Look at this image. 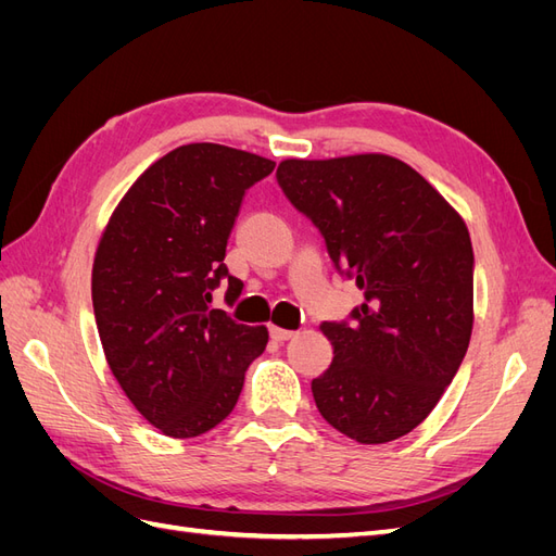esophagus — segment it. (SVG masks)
Listing matches in <instances>:
<instances>
[{
    "instance_id": "esophagus-1",
    "label": "esophagus",
    "mask_w": 556,
    "mask_h": 556,
    "mask_svg": "<svg viewBox=\"0 0 556 556\" xmlns=\"http://www.w3.org/2000/svg\"><path fill=\"white\" fill-rule=\"evenodd\" d=\"M296 331H292V329H282V327H271V339L274 341H290L292 336H294Z\"/></svg>"
}]
</instances>
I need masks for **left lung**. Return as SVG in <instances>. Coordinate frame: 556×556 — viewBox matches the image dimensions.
Returning <instances> with one entry per match:
<instances>
[{
  "label": "left lung",
  "mask_w": 556,
  "mask_h": 556,
  "mask_svg": "<svg viewBox=\"0 0 556 556\" xmlns=\"http://www.w3.org/2000/svg\"><path fill=\"white\" fill-rule=\"evenodd\" d=\"M276 178L364 304L319 329L333 362L311 390L348 439L410 433L459 371L473 329V245L459 213L390 155L285 160Z\"/></svg>",
  "instance_id": "left-lung-1"
}]
</instances>
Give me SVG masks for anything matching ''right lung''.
Listing matches in <instances>:
<instances>
[{
    "label": "right lung",
    "instance_id": "1",
    "mask_svg": "<svg viewBox=\"0 0 556 556\" xmlns=\"http://www.w3.org/2000/svg\"><path fill=\"white\" fill-rule=\"evenodd\" d=\"M274 166L217 143L180 146L131 185L99 241L92 306L106 362L134 408L172 439L220 425L266 348V327L239 325L211 299L223 280L229 304L241 296L227 239L245 190Z\"/></svg>",
    "mask_w": 556,
    "mask_h": 556
}]
</instances>
